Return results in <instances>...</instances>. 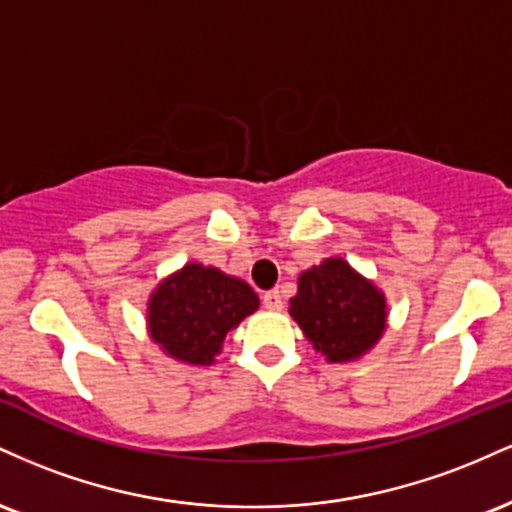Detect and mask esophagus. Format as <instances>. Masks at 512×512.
I'll list each match as a JSON object with an SVG mask.
<instances>
[{
  "label": "esophagus",
  "mask_w": 512,
  "mask_h": 512,
  "mask_svg": "<svg viewBox=\"0 0 512 512\" xmlns=\"http://www.w3.org/2000/svg\"><path fill=\"white\" fill-rule=\"evenodd\" d=\"M262 305L267 310H281V308H284V301H281L279 291H267L262 296Z\"/></svg>",
  "instance_id": "34e87169"
}]
</instances>
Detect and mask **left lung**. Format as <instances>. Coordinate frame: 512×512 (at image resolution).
Here are the masks:
<instances>
[{
  "label": "left lung",
  "instance_id": "8db88e82",
  "mask_svg": "<svg viewBox=\"0 0 512 512\" xmlns=\"http://www.w3.org/2000/svg\"><path fill=\"white\" fill-rule=\"evenodd\" d=\"M291 315L327 361L358 358L385 330V298L339 257L308 269L298 279Z\"/></svg>",
  "mask_w": 512,
  "mask_h": 512
}]
</instances>
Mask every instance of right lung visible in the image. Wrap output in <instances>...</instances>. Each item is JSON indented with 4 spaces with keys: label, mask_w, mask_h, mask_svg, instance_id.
Masks as SVG:
<instances>
[{
    "label": "right lung",
    "mask_w": 512,
    "mask_h": 512,
    "mask_svg": "<svg viewBox=\"0 0 512 512\" xmlns=\"http://www.w3.org/2000/svg\"><path fill=\"white\" fill-rule=\"evenodd\" d=\"M257 293L214 267L187 264L151 296L149 330L173 358L209 366L228 330L255 313Z\"/></svg>",
    "instance_id": "obj_1"
}]
</instances>
